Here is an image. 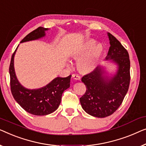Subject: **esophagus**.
I'll use <instances>...</instances> for the list:
<instances>
[{"instance_id": "1", "label": "esophagus", "mask_w": 146, "mask_h": 146, "mask_svg": "<svg viewBox=\"0 0 146 146\" xmlns=\"http://www.w3.org/2000/svg\"><path fill=\"white\" fill-rule=\"evenodd\" d=\"M74 80H80V79H81V78H80V76L78 74H72V76Z\"/></svg>"}]
</instances>
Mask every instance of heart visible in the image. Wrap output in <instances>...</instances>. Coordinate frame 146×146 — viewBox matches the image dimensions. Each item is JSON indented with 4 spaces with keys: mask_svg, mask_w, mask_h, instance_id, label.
<instances>
[{
    "mask_svg": "<svg viewBox=\"0 0 146 146\" xmlns=\"http://www.w3.org/2000/svg\"><path fill=\"white\" fill-rule=\"evenodd\" d=\"M103 52L101 44H96L94 39H89L73 50L72 56L78 59L86 52L78 62V68L82 74H87L94 70L98 65Z\"/></svg>",
    "mask_w": 146,
    "mask_h": 146,
    "instance_id": "heart-1",
    "label": "heart"
}]
</instances>
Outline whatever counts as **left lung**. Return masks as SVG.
I'll return each instance as SVG.
<instances>
[{"label": "left lung", "mask_w": 146, "mask_h": 146, "mask_svg": "<svg viewBox=\"0 0 146 146\" xmlns=\"http://www.w3.org/2000/svg\"><path fill=\"white\" fill-rule=\"evenodd\" d=\"M110 46L107 60L113 59L119 70L111 80L104 79L101 68L95 69L82 78L86 91L80 98L83 109L89 115L104 118L115 113L129 88L130 82L129 54L127 50L111 33H108Z\"/></svg>", "instance_id": "8db88e82"}]
</instances>
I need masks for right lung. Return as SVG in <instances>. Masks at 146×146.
Returning <instances> with one entry per match:
<instances>
[{
	"label": "right lung",
	"instance_id": "right-lung-1",
	"mask_svg": "<svg viewBox=\"0 0 146 146\" xmlns=\"http://www.w3.org/2000/svg\"><path fill=\"white\" fill-rule=\"evenodd\" d=\"M47 28L39 27L27 34L21 43L37 39L45 35ZM12 55L9 67L10 89L16 102L27 113L34 115H47L56 111L60 105L62 93L70 87L71 75L66 78H56L45 86L38 90H27L19 83L14 68V56Z\"/></svg>",
	"mask_w": 146,
	"mask_h": 146
}]
</instances>
